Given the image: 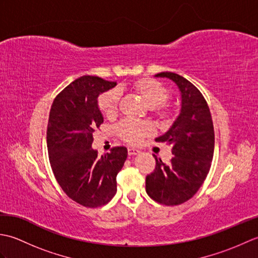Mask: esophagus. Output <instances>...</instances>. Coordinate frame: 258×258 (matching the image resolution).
Segmentation results:
<instances>
[{
  "label": "esophagus",
  "mask_w": 258,
  "mask_h": 258,
  "mask_svg": "<svg viewBox=\"0 0 258 258\" xmlns=\"http://www.w3.org/2000/svg\"><path fill=\"white\" fill-rule=\"evenodd\" d=\"M127 153L130 156H134L136 154H139L140 151L138 149H133V147H130V149H127Z\"/></svg>",
  "instance_id": "esophagus-1"
}]
</instances>
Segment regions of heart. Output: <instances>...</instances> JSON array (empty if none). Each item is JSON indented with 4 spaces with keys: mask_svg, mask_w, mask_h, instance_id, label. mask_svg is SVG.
Returning a JSON list of instances; mask_svg holds the SVG:
<instances>
[{
    "mask_svg": "<svg viewBox=\"0 0 258 258\" xmlns=\"http://www.w3.org/2000/svg\"><path fill=\"white\" fill-rule=\"evenodd\" d=\"M132 90L143 98L147 105L152 107L153 113L158 118L164 122H168L173 118V109L166 104L169 92L160 82L149 78L140 79L132 84ZM119 98V92L116 89L105 91L98 96L97 106L104 116L111 118L116 115ZM116 132L126 143L138 144L152 132V127L145 122L126 118L117 125Z\"/></svg>",
    "mask_w": 258,
    "mask_h": 258,
    "instance_id": "heart-1",
    "label": "heart"
}]
</instances>
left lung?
Here are the masks:
<instances>
[{
  "instance_id": "left-lung-1",
  "label": "left lung",
  "mask_w": 258,
  "mask_h": 258,
  "mask_svg": "<svg viewBox=\"0 0 258 258\" xmlns=\"http://www.w3.org/2000/svg\"><path fill=\"white\" fill-rule=\"evenodd\" d=\"M155 76L176 83L182 107L168 132L155 140L172 145L174 156L165 164L154 155L156 165L146 176V193L160 204L174 206L191 199L204 183L212 165L215 135L210 107L195 85L172 72Z\"/></svg>"
}]
</instances>
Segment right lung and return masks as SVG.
<instances>
[{
  "label": "right lung",
  "instance_id": "add662e5",
  "mask_svg": "<svg viewBox=\"0 0 258 258\" xmlns=\"http://www.w3.org/2000/svg\"><path fill=\"white\" fill-rule=\"evenodd\" d=\"M115 85L98 76H82L58 93L48 116L46 142L54 176L71 200L85 207H100L113 199L116 175L127 157L124 146L101 157L92 149L93 133L103 123L97 97Z\"/></svg>",
  "mask_w": 258,
  "mask_h": 258
}]
</instances>
